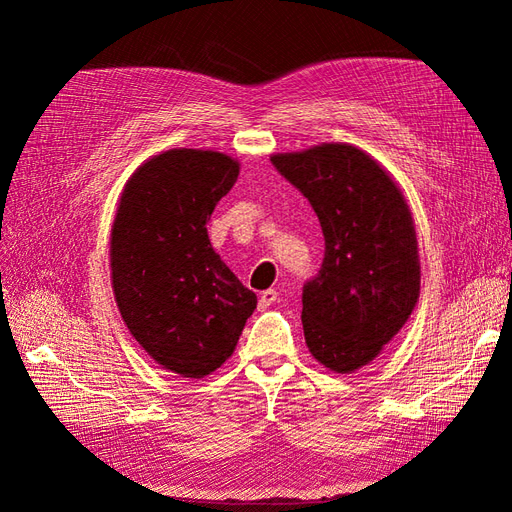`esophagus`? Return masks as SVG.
Returning a JSON list of instances; mask_svg holds the SVG:
<instances>
[{"mask_svg":"<svg viewBox=\"0 0 512 512\" xmlns=\"http://www.w3.org/2000/svg\"><path fill=\"white\" fill-rule=\"evenodd\" d=\"M277 301V290H273V288H269V290H265V292H260V297H258V305L262 307V309H267L269 305H273Z\"/></svg>","mask_w":512,"mask_h":512,"instance_id":"esophagus-1","label":"esophagus"}]
</instances>
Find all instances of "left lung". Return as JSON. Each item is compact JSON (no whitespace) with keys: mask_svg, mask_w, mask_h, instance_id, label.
Returning <instances> with one entry per match:
<instances>
[{"mask_svg":"<svg viewBox=\"0 0 512 512\" xmlns=\"http://www.w3.org/2000/svg\"><path fill=\"white\" fill-rule=\"evenodd\" d=\"M316 211L318 275L303 286V333L314 359L352 374L404 327L421 294L412 213L391 175L359 147L322 143L271 156Z\"/></svg>","mask_w":512,"mask_h":512,"instance_id":"obj_1","label":"left lung"}]
</instances>
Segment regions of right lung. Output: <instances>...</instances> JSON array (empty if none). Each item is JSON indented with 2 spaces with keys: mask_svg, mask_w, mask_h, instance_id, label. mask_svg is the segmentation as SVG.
Segmentation results:
<instances>
[{
  "mask_svg": "<svg viewBox=\"0 0 512 512\" xmlns=\"http://www.w3.org/2000/svg\"><path fill=\"white\" fill-rule=\"evenodd\" d=\"M239 162L220 151L170 149L134 170L111 232L115 301L132 337L181 378H205L235 350L256 294L207 235Z\"/></svg>",
  "mask_w": 512,
  "mask_h": 512,
  "instance_id": "1",
  "label": "right lung"
}]
</instances>
